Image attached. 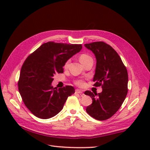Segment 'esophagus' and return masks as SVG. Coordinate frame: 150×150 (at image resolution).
Instances as JSON below:
<instances>
[{"label":"esophagus","mask_w":150,"mask_h":150,"mask_svg":"<svg viewBox=\"0 0 150 150\" xmlns=\"http://www.w3.org/2000/svg\"><path fill=\"white\" fill-rule=\"evenodd\" d=\"M83 91H81L79 89H76L75 90V94H82Z\"/></svg>","instance_id":"obj_1"}]
</instances>
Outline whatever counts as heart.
I'll return each instance as SVG.
<instances>
[{"label": "heart", "instance_id": "heart-1", "mask_svg": "<svg viewBox=\"0 0 150 150\" xmlns=\"http://www.w3.org/2000/svg\"><path fill=\"white\" fill-rule=\"evenodd\" d=\"M90 59H93L92 57H91L90 55H88L87 54H81L80 56H79V61L81 62V63H82V64L83 65L85 63H86L87 62V61L90 60ZM68 63H69V61H67V62H66L65 64V67H67ZM75 83L78 86H83V85H84V81L82 80V79H79V80H77L75 81Z\"/></svg>", "mask_w": 150, "mask_h": 150}]
</instances>
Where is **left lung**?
<instances>
[{"label":"left lung","mask_w":150,"mask_h":150,"mask_svg":"<svg viewBox=\"0 0 150 150\" xmlns=\"http://www.w3.org/2000/svg\"><path fill=\"white\" fill-rule=\"evenodd\" d=\"M95 54L96 59L95 87L103 88L100 93L86 91L93 103L86 111L91 117L98 120H105L118 110L128 93V71L117 52L103 42L85 44Z\"/></svg>","instance_id":"8db88e82"}]
</instances>
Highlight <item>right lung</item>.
Wrapping results in <instances>:
<instances>
[{
	"instance_id": "add662e5",
	"label": "right lung",
	"mask_w": 150,
	"mask_h": 150,
	"mask_svg": "<svg viewBox=\"0 0 150 150\" xmlns=\"http://www.w3.org/2000/svg\"><path fill=\"white\" fill-rule=\"evenodd\" d=\"M81 44L48 42L30 54L22 66L18 83L22 100L34 116L47 119L62 110L68 96L75 93L72 86L54 88L55 73H63L67 61L80 52Z\"/></svg>"
}]
</instances>
